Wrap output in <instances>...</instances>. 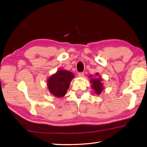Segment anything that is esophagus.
Here are the masks:
<instances>
[{
	"mask_svg": "<svg viewBox=\"0 0 147 147\" xmlns=\"http://www.w3.org/2000/svg\"><path fill=\"white\" fill-rule=\"evenodd\" d=\"M84 72H79L78 74V77H83V76H84Z\"/></svg>",
	"mask_w": 147,
	"mask_h": 147,
	"instance_id": "1",
	"label": "esophagus"
}]
</instances>
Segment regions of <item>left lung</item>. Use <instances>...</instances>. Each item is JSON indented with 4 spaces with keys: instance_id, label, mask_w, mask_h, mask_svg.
Listing matches in <instances>:
<instances>
[{
    "instance_id": "1",
    "label": "left lung",
    "mask_w": 147,
    "mask_h": 147,
    "mask_svg": "<svg viewBox=\"0 0 147 147\" xmlns=\"http://www.w3.org/2000/svg\"><path fill=\"white\" fill-rule=\"evenodd\" d=\"M96 76H95V77H93L94 75H90V77H92L90 80V83L91 84V86L96 94L97 95H100V93L104 89V86L103 84V82H102L103 79L99 76L100 75L98 73H96Z\"/></svg>"
}]
</instances>
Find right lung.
Returning a JSON list of instances; mask_svg holds the SVG:
<instances>
[{"instance_id": "add662e5", "label": "right lung", "mask_w": 147, "mask_h": 147, "mask_svg": "<svg viewBox=\"0 0 147 147\" xmlns=\"http://www.w3.org/2000/svg\"><path fill=\"white\" fill-rule=\"evenodd\" d=\"M75 78L72 72L64 69H60L49 77L47 80L48 90L55 97L61 98L64 97L70 86V84Z\"/></svg>"}]
</instances>
